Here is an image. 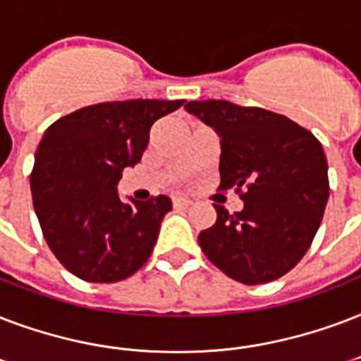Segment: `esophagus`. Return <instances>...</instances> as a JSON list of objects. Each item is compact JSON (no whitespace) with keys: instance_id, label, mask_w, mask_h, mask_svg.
Returning a JSON list of instances; mask_svg holds the SVG:
<instances>
[{"instance_id":"34e87169","label":"esophagus","mask_w":361,"mask_h":361,"mask_svg":"<svg viewBox=\"0 0 361 361\" xmlns=\"http://www.w3.org/2000/svg\"><path fill=\"white\" fill-rule=\"evenodd\" d=\"M192 201L186 197H173V207H188Z\"/></svg>"}]
</instances>
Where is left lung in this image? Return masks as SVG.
<instances>
[{
    "label": "left lung",
    "instance_id": "left-lung-1",
    "mask_svg": "<svg viewBox=\"0 0 361 361\" xmlns=\"http://www.w3.org/2000/svg\"><path fill=\"white\" fill-rule=\"evenodd\" d=\"M184 109L220 135V188H235L239 212L214 205L216 222L197 235L201 250L243 284L276 281L311 247L329 197L320 141L284 114L226 99Z\"/></svg>",
    "mask_w": 361,
    "mask_h": 361
}]
</instances>
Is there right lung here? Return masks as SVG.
Masks as SVG:
<instances>
[{
  "mask_svg": "<svg viewBox=\"0 0 361 361\" xmlns=\"http://www.w3.org/2000/svg\"><path fill=\"white\" fill-rule=\"evenodd\" d=\"M184 99H128L82 107L44 131L30 175L44 241L63 267L86 282H118L147 264L167 195L124 203L116 184L149 145L156 120Z\"/></svg>",
  "mask_w": 361,
  "mask_h": 361,
  "instance_id": "right-lung-1",
  "label": "right lung"
}]
</instances>
